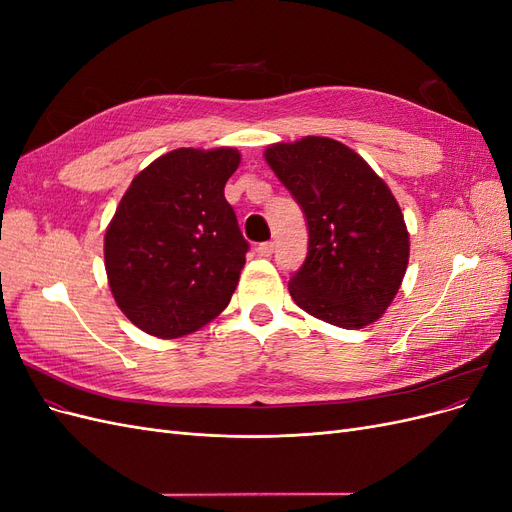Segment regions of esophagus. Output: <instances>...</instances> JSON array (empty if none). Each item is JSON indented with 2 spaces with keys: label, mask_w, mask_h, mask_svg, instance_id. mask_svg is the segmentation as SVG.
I'll list each match as a JSON object with an SVG mask.
<instances>
[{
  "label": "esophagus",
  "mask_w": 512,
  "mask_h": 512,
  "mask_svg": "<svg viewBox=\"0 0 512 512\" xmlns=\"http://www.w3.org/2000/svg\"><path fill=\"white\" fill-rule=\"evenodd\" d=\"M256 252H258V256H262V258H269V256L273 254V243H271V241L260 243V245L256 247Z\"/></svg>",
  "instance_id": "esophagus-1"
}]
</instances>
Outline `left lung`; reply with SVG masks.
<instances>
[{
    "label": "left lung",
    "mask_w": 512,
    "mask_h": 512,
    "mask_svg": "<svg viewBox=\"0 0 512 512\" xmlns=\"http://www.w3.org/2000/svg\"><path fill=\"white\" fill-rule=\"evenodd\" d=\"M265 160L307 220V258L288 284L294 303L342 329L376 322L410 256L404 213L389 185L359 153L324 136L271 145Z\"/></svg>",
    "instance_id": "8db88e82"
}]
</instances>
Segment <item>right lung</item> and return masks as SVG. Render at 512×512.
<instances>
[{
  "instance_id": "add662e5",
  "label": "right lung",
  "mask_w": 512,
  "mask_h": 512,
  "mask_svg": "<svg viewBox=\"0 0 512 512\" xmlns=\"http://www.w3.org/2000/svg\"><path fill=\"white\" fill-rule=\"evenodd\" d=\"M237 149L181 147L138 173L104 235L113 297L138 329L175 339L224 312L245 252L224 185Z\"/></svg>"
}]
</instances>
